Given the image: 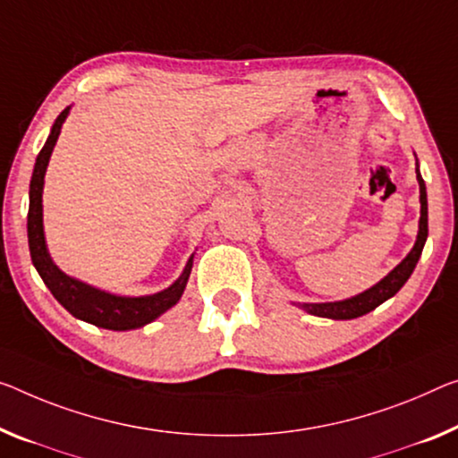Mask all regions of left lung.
<instances>
[{
  "label": "left lung",
  "mask_w": 458,
  "mask_h": 458,
  "mask_svg": "<svg viewBox=\"0 0 458 458\" xmlns=\"http://www.w3.org/2000/svg\"><path fill=\"white\" fill-rule=\"evenodd\" d=\"M418 172V182H420V202H421V216H420V233L418 242L413 245V250L407 253V258L401 262L395 270H391L381 283L375 284L369 291H364L358 297H352L346 301L337 302H319V305H301L307 313L318 315V318H329V319H354L360 318V315L377 309L381 302L391 299L401 286L407 283V278L411 276L413 268H416L418 259L421 256V250H424L426 237H428V199H426V184L421 180L420 170Z\"/></svg>",
  "instance_id": "obj_1"
}]
</instances>
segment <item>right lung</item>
<instances>
[{
    "label": "right lung",
    "mask_w": 458,
    "mask_h": 458,
    "mask_svg": "<svg viewBox=\"0 0 458 458\" xmlns=\"http://www.w3.org/2000/svg\"><path fill=\"white\" fill-rule=\"evenodd\" d=\"M69 108H65L55 121L51 135H48L45 147H42L37 164H34L32 180H30V208H28V245H30V258L34 268L38 270L40 278L45 280L48 291L57 299L63 307L77 319L94 323L98 327L114 329V332H124V329H135L157 319L161 313L174 307L184 293L190 270H192V258L188 259L186 270L175 283L151 297H116L91 288L80 280L69 278L63 274L53 259L48 258L45 231H42V184H45V172L51 157L53 147L57 143L61 124L65 121Z\"/></svg>",
    "instance_id": "add662e5"
}]
</instances>
